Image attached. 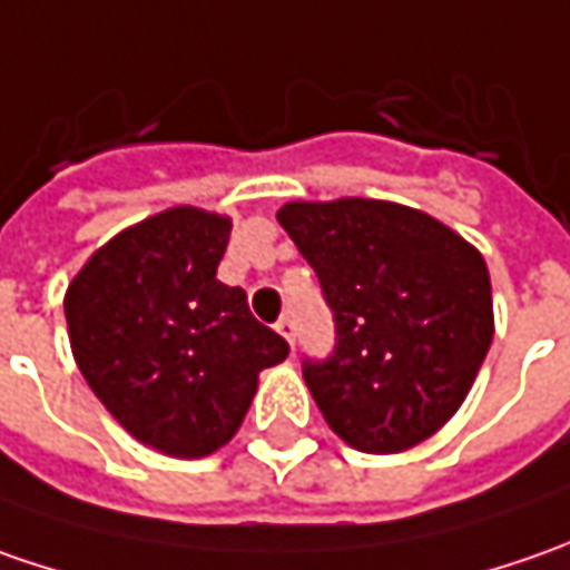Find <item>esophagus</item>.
<instances>
[{
    "instance_id": "1",
    "label": "esophagus",
    "mask_w": 570,
    "mask_h": 570,
    "mask_svg": "<svg viewBox=\"0 0 570 570\" xmlns=\"http://www.w3.org/2000/svg\"><path fill=\"white\" fill-rule=\"evenodd\" d=\"M275 330H278V333H282V336H285V340H288V345H292V348H295V317H288V314H285V317H278V323H275Z\"/></svg>"
}]
</instances>
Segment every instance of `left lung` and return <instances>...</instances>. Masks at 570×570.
<instances>
[{
	"label": "left lung",
	"instance_id": "obj_1",
	"mask_svg": "<svg viewBox=\"0 0 570 570\" xmlns=\"http://www.w3.org/2000/svg\"><path fill=\"white\" fill-rule=\"evenodd\" d=\"M278 225L333 314V352L301 362L326 425L367 453L425 441L492 345L485 259L425 212L377 199L288 203Z\"/></svg>",
	"mask_w": 570,
	"mask_h": 570
}]
</instances>
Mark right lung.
Segmentation results:
<instances>
[{"mask_svg":"<svg viewBox=\"0 0 570 570\" xmlns=\"http://www.w3.org/2000/svg\"><path fill=\"white\" fill-rule=\"evenodd\" d=\"M230 222L167 208L100 247L66 292L78 371L142 444L206 456L240 428L288 342L218 282Z\"/></svg>","mask_w":570,"mask_h":570,"instance_id":"obj_1","label":"right lung"}]
</instances>
